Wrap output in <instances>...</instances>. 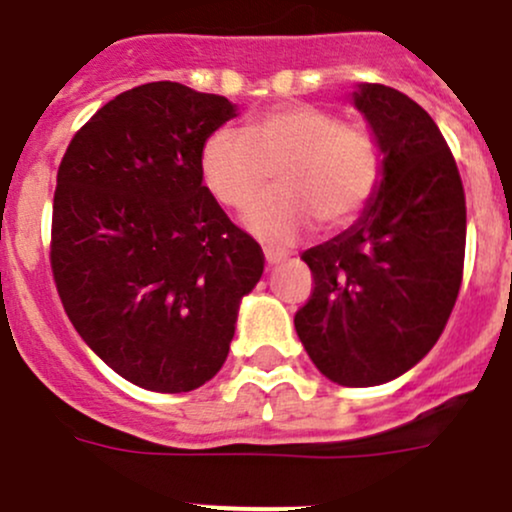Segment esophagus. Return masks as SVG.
<instances>
[{
    "mask_svg": "<svg viewBox=\"0 0 512 512\" xmlns=\"http://www.w3.org/2000/svg\"><path fill=\"white\" fill-rule=\"evenodd\" d=\"M287 260V255H285V252H275V250H267L265 252V262H267V265H280V262H285Z\"/></svg>",
    "mask_w": 512,
    "mask_h": 512,
    "instance_id": "34e87169",
    "label": "esophagus"
}]
</instances>
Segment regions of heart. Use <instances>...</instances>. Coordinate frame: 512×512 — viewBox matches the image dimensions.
I'll return each instance as SVG.
<instances>
[{"instance_id": "heart-1", "label": "heart", "mask_w": 512, "mask_h": 512, "mask_svg": "<svg viewBox=\"0 0 512 512\" xmlns=\"http://www.w3.org/2000/svg\"><path fill=\"white\" fill-rule=\"evenodd\" d=\"M381 146L366 128L314 103L262 111L245 131L223 126L200 151V178L225 208L245 213L277 173L280 193L262 200L247 230L270 247H287L314 225L342 230L374 200Z\"/></svg>"}]
</instances>
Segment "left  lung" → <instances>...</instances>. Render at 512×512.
<instances>
[{"label":"left lung","instance_id":"obj_1","mask_svg":"<svg viewBox=\"0 0 512 512\" xmlns=\"http://www.w3.org/2000/svg\"><path fill=\"white\" fill-rule=\"evenodd\" d=\"M352 103L381 146V183L352 227L302 255L314 292L294 329L329 381L379 386L414 369L451 317L466 195L441 131L416 101L359 84Z\"/></svg>","mask_w":512,"mask_h":512}]
</instances>
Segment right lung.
<instances>
[{
    "instance_id": "1",
    "label": "right lung",
    "mask_w": 512,
    "mask_h": 512,
    "mask_svg": "<svg viewBox=\"0 0 512 512\" xmlns=\"http://www.w3.org/2000/svg\"><path fill=\"white\" fill-rule=\"evenodd\" d=\"M235 116L225 96L153 81L98 108L59 165L56 289L91 352L141 389L213 379L265 270L200 178L203 143Z\"/></svg>"
}]
</instances>
